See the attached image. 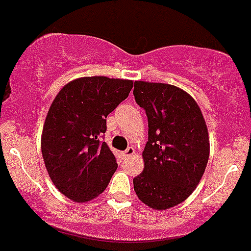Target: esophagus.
<instances>
[{
	"instance_id": "34e87169",
	"label": "esophagus",
	"mask_w": 251,
	"mask_h": 251,
	"mask_svg": "<svg viewBox=\"0 0 251 251\" xmlns=\"http://www.w3.org/2000/svg\"><path fill=\"white\" fill-rule=\"evenodd\" d=\"M134 153H135L134 148H133V147H129V148H127L123 151V157H130V155H133Z\"/></svg>"
}]
</instances>
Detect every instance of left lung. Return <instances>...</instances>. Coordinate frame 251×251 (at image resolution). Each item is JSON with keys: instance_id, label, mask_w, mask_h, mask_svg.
<instances>
[{"instance_id": "left-lung-1", "label": "left lung", "mask_w": 251, "mask_h": 251, "mask_svg": "<svg viewBox=\"0 0 251 251\" xmlns=\"http://www.w3.org/2000/svg\"><path fill=\"white\" fill-rule=\"evenodd\" d=\"M133 94L148 117L135 194L149 208L165 210L183 203L201 181L210 151L208 128L194 98L179 87L135 80Z\"/></svg>"}]
</instances>
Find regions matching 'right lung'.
<instances>
[{
  "label": "right lung",
  "mask_w": 251,
  "mask_h": 251,
  "mask_svg": "<svg viewBox=\"0 0 251 251\" xmlns=\"http://www.w3.org/2000/svg\"><path fill=\"white\" fill-rule=\"evenodd\" d=\"M133 80L103 75L71 80L53 100L43 124L41 149L57 189L75 203L102 194L117 171L116 157L100 137L107 118L128 97Z\"/></svg>",
  "instance_id": "obj_1"
}]
</instances>
